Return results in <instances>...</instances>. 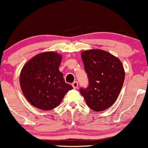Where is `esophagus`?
Masks as SVG:
<instances>
[{"instance_id": "1", "label": "esophagus", "mask_w": 148, "mask_h": 148, "mask_svg": "<svg viewBox=\"0 0 148 148\" xmlns=\"http://www.w3.org/2000/svg\"><path fill=\"white\" fill-rule=\"evenodd\" d=\"M72 86L74 89H76V88H78V86H79V83H78L77 81H74V82L72 83Z\"/></svg>"}]
</instances>
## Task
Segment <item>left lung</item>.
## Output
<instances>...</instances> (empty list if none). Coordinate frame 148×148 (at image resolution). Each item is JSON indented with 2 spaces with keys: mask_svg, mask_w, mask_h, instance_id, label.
Listing matches in <instances>:
<instances>
[{
  "mask_svg": "<svg viewBox=\"0 0 148 148\" xmlns=\"http://www.w3.org/2000/svg\"><path fill=\"white\" fill-rule=\"evenodd\" d=\"M81 58L89 84L80 88V92L93 111L106 110L115 103L123 88L125 70L121 61L100 49L82 52Z\"/></svg>",
  "mask_w": 148,
  "mask_h": 148,
  "instance_id": "1",
  "label": "left lung"
}]
</instances>
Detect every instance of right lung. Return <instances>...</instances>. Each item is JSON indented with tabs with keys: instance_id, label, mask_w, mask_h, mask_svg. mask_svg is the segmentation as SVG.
Returning a JSON list of instances; mask_svg holds the SVG:
<instances>
[{
	"instance_id": "add662e5",
	"label": "right lung",
	"mask_w": 148,
	"mask_h": 148,
	"mask_svg": "<svg viewBox=\"0 0 148 148\" xmlns=\"http://www.w3.org/2000/svg\"><path fill=\"white\" fill-rule=\"evenodd\" d=\"M60 54L45 52L35 56L23 66L20 74L21 90L29 102L40 109L51 110L60 104L72 89L59 71Z\"/></svg>"
}]
</instances>
